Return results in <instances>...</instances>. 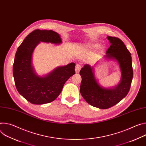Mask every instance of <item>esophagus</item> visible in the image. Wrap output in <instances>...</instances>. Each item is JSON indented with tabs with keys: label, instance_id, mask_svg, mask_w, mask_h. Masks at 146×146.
<instances>
[{
	"label": "esophagus",
	"instance_id": "1",
	"mask_svg": "<svg viewBox=\"0 0 146 146\" xmlns=\"http://www.w3.org/2000/svg\"><path fill=\"white\" fill-rule=\"evenodd\" d=\"M81 69V65L80 64H76L75 67V71L76 73H78Z\"/></svg>",
	"mask_w": 146,
	"mask_h": 146
}]
</instances>
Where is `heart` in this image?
Returning a JSON list of instances; mask_svg holds the SVG:
<instances>
[{
	"label": "heart",
	"instance_id": "heart-1",
	"mask_svg": "<svg viewBox=\"0 0 146 146\" xmlns=\"http://www.w3.org/2000/svg\"><path fill=\"white\" fill-rule=\"evenodd\" d=\"M98 47V44H94V45L92 46V47H93V48H96V47Z\"/></svg>",
	"mask_w": 146,
	"mask_h": 146
}]
</instances>
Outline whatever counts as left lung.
<instances>
[{
	"label": "left lung",
	"mask_w": 146,
	"mask_h": 146,
	"mask_svg": "<svg viewBox=\"0 0 146 146\" xmlns=\"http://www.w3.org/2000/svg\"><path fill=\"white\" fill-rule=\"evenodd\" d=\"M108 38L111 45L105 56L118 62L122 73L119 84L113 89L100 87L95 78L93 69L87 64L80 72L82 78L80 85L82 96L91 106L102 109L113 107L125 97L129 91L133 78L130 52L119 38L108 36Z\"/></svg>",
	"instance_id": "obj_1"
}]
</instances>
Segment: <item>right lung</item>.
Segmentation results:
<instances>
[{
    "label": "right lung",
    "mask_w": 146,
    "mask_h": 146,
    "mask_svg": "<svg viewBox=\"0 0 146 146\" xmlns=\"http://www.w3.org/2000/svg\"><path fill=\"white\" fill-rule=\"evenodd\" d=\"M43 42L60 44V36L51 30L36 29L29 33L16 52L13 76L16 88L28 102L35 105L50 103L60 94L66 81L75 74V64L55 69L45 77L37 76L32 66V55L36 46Z\"/></svg>",
    "instance_id": "right-lung-1"
}]
</instances>
